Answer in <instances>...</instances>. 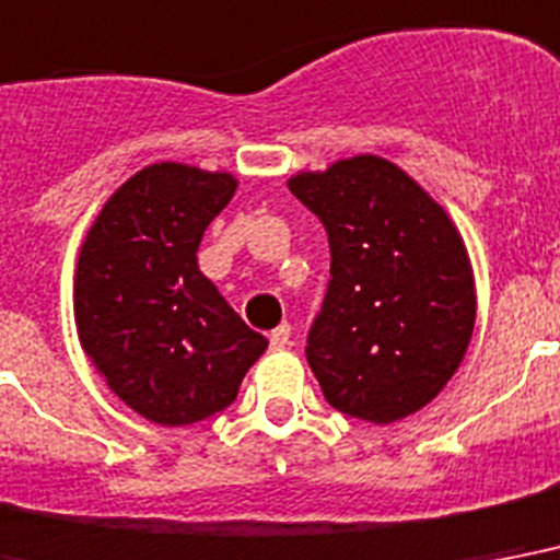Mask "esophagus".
I'll return each mask as SVG.
<instances>
[{
    "mask_svg": "<svg viewBox=\"0 0 560 560\" xmlns=\"http://www.w3.org/2000/svg\"><path fill=\"white\" fill-rule=\"evenodd\" d=\"M289 336H292V327L289 324H280L277 329H271V336H268V345H271V350H285L292 341H289Z\"/></svg>",
    "mask_w": 560,
    "mask_h": 560,
    "instance_id": "1",
    "label": "esophagus"
}]
</instances>
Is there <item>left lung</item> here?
Segmentation results:
<instances>
[{
  "label": "left lung",
  "instance_id": "obj_1",
  "mask_svg": "<svg viewBox=\"0 0 560 560\" xmlns=\"http://www.w3.org/2000/svg\"><path fill=\"white\" fill-rule=\"evenodd\" d=\"M329 236V285L306 359L332 409L394 423L456 374L476 324L474 266L446 210L376 154L298 172Z\"/></svg>",
  "mask_w": 560,
  "mask_h": 560
}]
</instances>
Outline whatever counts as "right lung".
<instances>
[{
  "instance_id": "1",
  "label": "right lung",
  "mask_w": 560,
  "mask_h": 560,
  "mask_svg": "<svg viewBox=\"0 0 560 560\" xmlns=\"http://www.w3.org/2000/svg\"><path fill=\"white\" fill-rule=\"evenodd\" d=\"M240 180L151 163L90 224L75 266V327L107 388L160 427L228 409L268 348L198 268L203 231Z\"/></svg>"
}]
</instances>
